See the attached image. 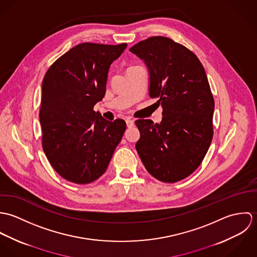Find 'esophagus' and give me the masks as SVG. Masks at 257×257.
Here are the masks:
<instances>
[{
  "mask_svg": "<svg viewBox=\"0 0 257 257\" xmlns=\"http://www.w3.org/2000/svg\"><path fill=\"white\" fill-rule=\"evenodd\" d=\"M125 122H126V126H127V127H132V126L135 125V121H134L133 119L127 118V119L125 120Z\"/></svg>",
  "mask_w": 257,
  "mask_h": 257,
  "instance_id": "1",
  "label": "esophagus"
}]
</instances>
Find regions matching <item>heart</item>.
<instances>
[{
  "label": "heart",
  "instance_id": "b5f03b06",
  "mask_svg": "<svg viewBox=\"0 0 257 257\" xmlns=\"http://www.w3.org/2000/svg\"><path fill=\"white\" fill-rule=\"evenodd\" d=\"M130 68H132V67H130ZM130 68H128V69H130Z\"/></svg>",
  "mask_w": 257,
  "mask_h": 257
}]
</instances>
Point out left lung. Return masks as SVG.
<instances>
[{
  "mask_svg": "<svg viewBox=\"0 0 257 257\" xmlns=\"http://www.w3.org/2000/svg\"><path fill=\"white\" fill-rule=\"evenodd\" d=\"M130 51L145 61L149 96L163 109L160 123L136 120L137 151L154 178L175 183L200 166L212 143L215 102L207 75L191 50L168 37H149Z\"/></svg>",
  "mask_w": 257,
  "mask_h": 257,
  "instance_id": "obj_1",
  "label": "left lung"
}]
</instances>
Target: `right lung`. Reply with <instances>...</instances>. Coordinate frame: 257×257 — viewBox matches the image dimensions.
I'll use <instances>...</instances> for the list:
<instances>
[{"label": "right lung", "mask_w": 257, "mask_h": 257, "mask_svg": "<svg viewBox=\"0 0 257 257\" xmlns=\"http://www.w3.org/2000/svg\"><path fill=\"white\" fill-rule=\"evenodd\" d=\"M126 46L78 44L43 78L42 148L54 170L70 182L88 184L101 177L126 128L123 119L109 121L93 110L106 94L110 64Z\"/></svg>", "instance_id": "obj_1"}]
</instances>
